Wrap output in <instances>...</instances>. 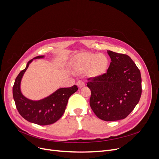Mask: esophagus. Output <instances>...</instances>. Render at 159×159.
Masks as SVG:
<instances>
[{
  "mask_svg": "<svg viewBox=\"0 0 159 159\" xmlns=\"http://www.w3.org/2000/svg\"><path fill=\"white\" fill-rule=\"evenodd\" d=\"M85 83L83 81H81V80H80V81H78V82H77V85L78 86V88H84V86H85Z\"/></svg>",
  "mask_w": 159,
  "mask_h": 159,
  "instance_id": "obj_1",
  "label": "esophagus"
}]
</instances>
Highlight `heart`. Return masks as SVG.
I'll return each instance as SVG.
<instances>
[{
  "label": "heart",
  "instance_id": "1",
  "mask_svg": "<svg viewBox=\"0 0 159 159\" xmlns=\"http://www.w3.org/2000/svg\"><path fill=\"white\" fill-rule=\"evenodd\" d=\"M74 65L77 70L87 71L91 69L93 75H100L106 71L108 60L103 54L82 53L74 57Z\"/></svg>",
  "mask_w": 159,
  "mask_h": 159
}]
</instances>
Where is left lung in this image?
<instances>
[{
  "label": "left lung",
  "mask_w": 159,
  "mask_h": 159,
  "mask_svg": "<svg viewBox=\"0 0 159 159\" xmlns=\"http://www.w3.org/2000/svg\"><path fill=\"white\" fill-rule=\"evenodd\" d=\"M106 73L88 79L89 104L96 116L106 121L126 118L140 100L141 72L131 57L110 50Z\"/></svg>",
  "instance_id": "obj_1"
}]
</instances>
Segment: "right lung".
Returning a JSON list of instances; mask_svg holds the SVG:
<instances>
[{
	"label": "right lung",
	"instance_id": "1",
	"mask_svg": "<svg viewBox=\"0 0 159 159\" xmlns=\"http://www.w3.org/2000/svg\"><path fill=\"white\" fill-rule=\"evenodd\" d=\"M43 57L44 56H38L34 59ZM32 60V59L28 62L26 68L19 73L14 81L12 88L14 102L18 113L26 121L39 125L53 124L63 115L70 97L78 88L75 85L70 88H60L48 98L39 101H32L26 98L20 91V81Z\"/></svg>",
	"mask_w": 159,
	"mask_h": 159
}]
</instances>
